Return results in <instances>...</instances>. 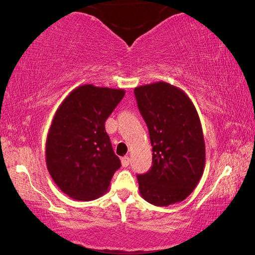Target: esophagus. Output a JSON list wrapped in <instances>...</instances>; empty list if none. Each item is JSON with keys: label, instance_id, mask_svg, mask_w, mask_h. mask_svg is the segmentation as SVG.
I'll use <instances>...</instances> for the list:
<instances>
[{"label": "esophagus", "instance_id": "34e87169", "mask_svg": "<svg viewBox=\"0 0 255 255\" xmlns=\"http://www.w3.org/2000/svg\"><path fill=\"white\" fill-rule=\"evenodd\" d=\"M122 164L124 167H127L129 164H130V158H129V156H124L122 158Z\"/></svg>", "mask_w": 255, "mask_h": 255}]
</instances>
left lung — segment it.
<instances>
[{
	"label": "left lung",
	"instance_id": "obj_1",
	"mask_svg": "<svg viewBox=\"0 0 255 255\" xmlns=\"http://www.w3.org/2000/svg\"><path fill=\"white\" fill-rule=\"evenodd\" d=\"M133 92L153 146L152 167L137 175L139 193L154 206L176 204L204 174L206 147L199 116L187 93L166 82L137 86Z\"/></svg>",
	"mask_w": 255,
	"mask_h": 255
}]
</instances>
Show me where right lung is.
<instances>
[{"label": "right lung", "mask_w": 255, "mask_h": 255, "mask_svg": "<svg viewBox=\"0 0 255 255\" xmlns=\"http://www.w3.org/2000/svg\"><path fill=\"white\" fill-rule=\"evenodd\" d=\"M125 90L77 86L56 110L46 139V165L56 185L72 199L105 195L122 163L105 128Z\"/></svg>", "instance_id": "add662e5"}]
</instances>
